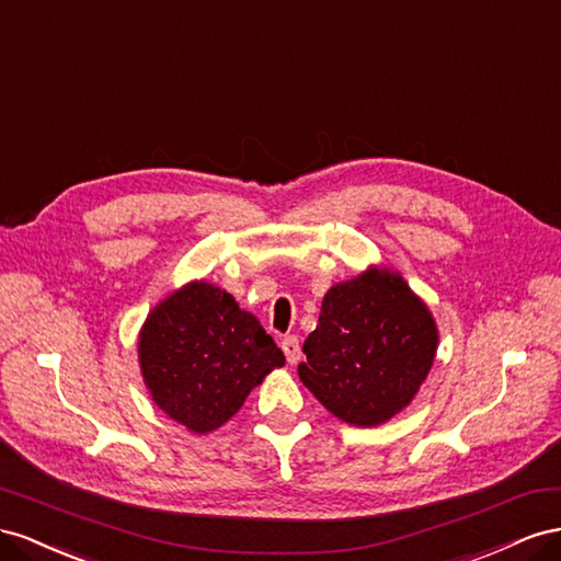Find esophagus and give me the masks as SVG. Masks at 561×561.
I'll return each instance as SVG.
<instances>
[{
  "label": "esophagus",
  "mask_w": 561,
  "mask_h": 561,
  "mask_svg": "<svg viewBox=\"0 0 561 561\" xmlns=\"http://www.w3.org/2000/svg\"><path fill=\"white\" fill-rule=\"evenodd\" d=\"M282 350H284V355H286V362L298 364V359H300V343H298L296 335H284V339H282Z\"/></svg>",
  "instance_id": "esophagus-1"
}]
</instances>
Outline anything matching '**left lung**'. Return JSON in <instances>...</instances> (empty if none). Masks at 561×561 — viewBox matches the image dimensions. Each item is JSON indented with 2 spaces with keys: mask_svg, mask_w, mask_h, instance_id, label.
Instances as JSON below:
<instances>
[{
  "mask_svg": "<svg viewBox=\"0 0 561 561\" xmlns=\"http://www.w3.org/2000/svg\"><path fill=\"white\" fill-rule=\"evenodd\" d=\"M437 343L435 319L404 277L369 267L327 291L298 376L335 419L374 427L411 404Z\"/></svg>",
  "mask_w": 561,
  "mask_h": 561,
  "instance_id": "obj_1",
  "label": "left lung"
}]
</instances>
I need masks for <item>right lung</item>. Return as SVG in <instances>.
<instances>
[{
	"label": "right lung",
	"instance_id": "1",
	"mask_svg": "<svg viewBox=\"0 0 561 561\" xmlns=\"http://www.w3.org/2000/svg\"><path fill=\"white\" fill-rule=\"evenodd\" d=\"M138 359L152 402L190 432L206 435L284 366V352L228 291L190 282L148 314Z\"/></svg>",
	"mask_w": 561,
	"mask_h": 561
}]
</instances>
